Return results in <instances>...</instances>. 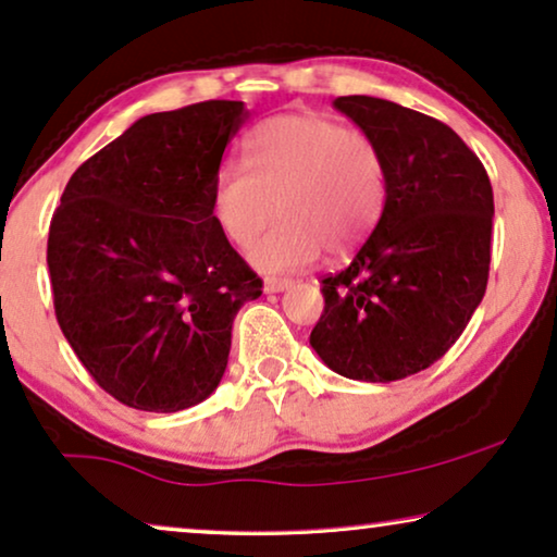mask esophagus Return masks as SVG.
<instances>
[{"instance_id":"esophagus-1","label":"esophagus","mask_w":557,"mask_h":557,"mask_svg":"<svg viewBox=\"0 0 557 557\" xmlns=\"http://www.w3.org/2000/svg\"><path fill=\"white\" fill-rule=\"evenodd\" d=\"M292 284H294L292 278H276V276H271V278L263 281V292H265V294H278V292H286V288L292 286Z\"/></svg>"}]
</instances>
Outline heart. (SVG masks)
<instances>
[{"instance_id":"obj_1","label":"heart","mask_w":557,"mask_h":557,"mask_svg":"<svg viewBox=\"0 0 557 557\" xmlns=\"http://www.w3.org/2000/svg\"><path fill=\"white\" fill-rule=\"evenodd\" d=\"M387 202V164L368 134L319 113H281L246 139V162H227L212 180V218L250 263L281 273L307 269L324 250L352 256L375 231Z\"/></svg>"}]
</instances>
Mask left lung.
<instances>
[{
    "instance_id": "obj_1",
    "label": "left lung",
    "mask_w": 557,
    "mask_h": 557,
    "mask_svg": "<svg viewBox=\"0 0 557 557\" xmlns=\"http://www.w3.org/2000/svg\"><path fill=\"white\" fill-rule=\"evenodd\" d=\"M334 109L383 151L387 202L352 263L322 278L309 345L342 377L391 383L444 357L482 304L494 195L441 121L372 96H339Z\"/></svg>"
}]
</instances>
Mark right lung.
I'll use <instances>...</instances> for the list:
<instances>
[{"label": "right lung", "mask_w": 557, "mask_h": 557, "mask_svg": "<svg viewBox=\"0 0 557 557\" xmlns=\"http://www.w3.org/2000/svg\"><path fill=\"white\" fill-rule=\"evenodd\" d=\"M243 101L149 113L73 172L52 212L55 317L90 377L128 408L177 413L223 380L233 319L263 281L212 218Z\"/></svg>", "instance_id": "add662e5"}]
</instances>
